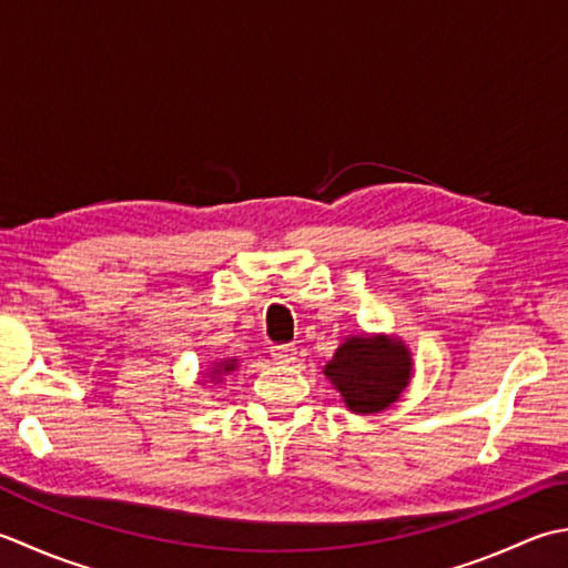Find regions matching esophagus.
Segmentation results:
<instances>
[{
    "label": "esophagus",
    "instance_id": "obj_1",
    "mask_svg": "<svg viewBox=\"0 0 568 568\" xmlns=\"http://www.w3.org/2000/svg\"><path fill=\"white\" fill-rule=\"evenodd\" d=\"M272 357L276 363H292L296 357V348L292 343H284V345H272Z\"/></svg>",
    "mask_w": 568,
    "mask_h": 568
}]
</instances>
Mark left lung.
<instances>
[{"label":"left lung","mask_w":568,"mask_h":568,"mask_svg":"<svg viewBox=\"0 0 568 568\" xmlns=\"http://www.w3.org/2000/svg\"><path fill=\"white\" fill-rule=\"evenodd\" d=\"M412 353L392 335H348L323 367L345 407L375 414L395 404L412 379Z\"/></svg>","instance_id":"obj_1"}]
</instances>
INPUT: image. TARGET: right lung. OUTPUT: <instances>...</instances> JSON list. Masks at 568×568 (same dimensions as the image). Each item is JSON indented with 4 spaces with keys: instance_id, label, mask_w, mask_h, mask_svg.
Segmentation results:
<instances>
[{
    "instance_id": "1",
    "label": "right lung",
    "mask_w": 568,
    "mask_h": 568,
    "mask_svg": "<svg viewBox=\"0 0 568 568\" xmlns=\"http://www.w3.org/2000/svg\"><path fill=\"white\" fill-rule=\"evenodd\" d=\"M235 367H237V361H235V357H227V361L213 363V367H211V377H213V379H223V375H230V373H233Z\"/></svg>"
}]
</instances>
